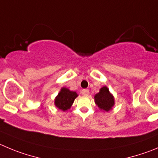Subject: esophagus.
Masks as SVG:
<instances>
[{"label":"esophagus","mask_w":158,"mask_h":158,"mask_svg":"<svg viewBox=\"0 0 158 158\" xmlns=\"http://www.w3.org/2000/svg\"><path fill=\"white\" fill-rule=\"evenodd\" d=\"M81 93H82V95L88 96L89 94V89H83L82 91H81Z\"/></svg>","instance_id":"esophagus-1"}]
</instances>
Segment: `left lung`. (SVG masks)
<instances>
[{
  "label": "left lung",
  "instance_id": "8db88e82",
  "mask_svg": "<svg viewBox=\"0 0 158 158\" xmlns=\"http://www.w3.org/2000/svg\"><path fill=\"white\" fill-rule=\"evenodd\" d=\"M94 99L99 108L106 111L110 110L114 104V97L110 94L108 89L106 86L101 88L100 92L95 95Z\"/></svg>",
  "mask_w": 158,
  "mask_h": 158
}]
</instances>
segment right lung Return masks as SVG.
<instances>
[{
    "instance_id": "add662e5",
    "label": "right lung",
    "mask_w": 158,
    "mask_h": 158,
    "mask_svg": "<svg viewBox=\"0 0 158 158\" xmlns=\"http://www.w3.org/2000/svg\"><path fill=\"white\" fill-rule=\"evenodd\" d=\"M77 94L73 91H70L67 88H62L61 92L56 97L54 104L56 107L62 110L69 109L74 102V100L77 97Z\"/></svg>"
}]
</instances>
